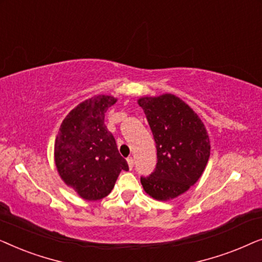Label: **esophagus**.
<instances>
[{"label": "esophagus", "instance_id": "1", "mask_svg": "<svg viewBox=\"0 0 262 262\" xmlns=\"http://www.w3.org/2000/svg\"><path fill=\"white\" fill-rule=\"evenodd\" d=\"M127 163H128V167H130V169H132L135 166V160L134 157H127Z\"/></svg>", "mask_w": 262, "mask_h": 262}]
</instances>
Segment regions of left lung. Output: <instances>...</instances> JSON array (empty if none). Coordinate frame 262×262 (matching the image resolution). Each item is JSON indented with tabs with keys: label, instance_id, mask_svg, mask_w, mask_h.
<instances>
[{
	"label": "left lung",
	"instance_id": "left-lung-1",
	"mask_svg": "<svg viewBox=\"0 0 262 262\" xmlns=\"http://www.w3.org/2000/svg\"><path fill=\"white\" fill-rule=\"evenodd\" d=\"M154 141L157 163L148 177H141L144 191L157 200L177 198L198 181L210 157V139L203 121L178 96L163 94L142 98Z\"/></svg>",
	"mask_w": 262,
	"mask_h": 262
}]
</instances>
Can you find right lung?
I'll list each match as a JSON object with an SVG mask.
<instances>
[{
  "instance_id": "right-lung-1",
  "label": "right lung",
  "mask_w": 262,
  "mask_h": 262,
  "mask_svg": "<svg viewBox=\"0 0 262 262\" xmlns=\"http://www.w3.org/2000/svg\"><path fill=\"white\" fill-rule=\"evenodd\" d=\"M117 99L98 95L71 111L55 143L57 170L68 186L85 200L108 195L121 170H128L116 139L105 125V113Z\"/></svg>"
}]
</instances>
